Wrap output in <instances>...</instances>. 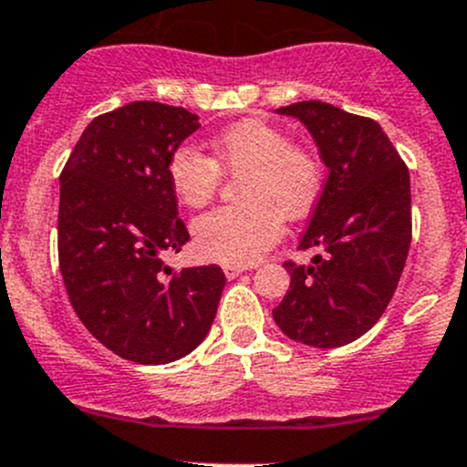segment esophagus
<instances>
[{
  "mask_svg": "<svg viewBox=\"0 0 467 467\" xmlns=\"http://www.w3.org/2000/svg\"><path fill=\"white\" fill-rule=\"evenodd\" d=\"M223 273H225V277H228V280H234V277H237L239 273H244V266H234V264H225Z\"/></svg>",
  "mask_w": 467,
  "mask_h": 467,
  "instance_id": "obj_1",
  "label": "esophagus"
}]
</instances>
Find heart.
Returning <instances> with one entry per match:
<instances>
[{
	"label": "heart",
	"mask_w": 467,
	"mask_h": 467,
	"mask_svg": "<svg viewBox=\"0 0 467 467\" xmlns=\"http://www.w3.org/2000/svg\"><path fill=\"white\" fill-rule=\"evenodd\" d=\"M212 158L182 144L167 164L169 185L181 203H210L221 169L244 173L237 196L242 205L205 212L194 221V242L203 255L244 266L260 260L280 239L282 219H303L321 194V162L305 146L262 119H244L212 138Z\"/></svg>",
	"instance_id": "heart-1"
}]
</instances>
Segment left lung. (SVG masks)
Here are the masks:
<instances>
[{
	"label": "left lung",
	"mask_w": 467,
	"mask_h": 467,
	"mask_svg": "<svg viewBox=\"0 0 467 467\" xmlns=\"http://www.w3.org/2000/svg\"><path fill=\"white\" fill-rule=\"evenodd\" d=\"M277 112L307 126L329 173L298 246L321 255L285 262L291 285L273 318L294 341L341 348L379 321L398 289L411 246L409 169L370 117L323 101Z\"/></svg>",
	"instance_id": "obj_1"
}]
</instances>
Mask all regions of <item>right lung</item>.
Instances as JSON below:
<instances>
[{"label": "right lung", "instance_id": "1", "mask_svg": "<svg viewBox=\"0 0 467 467\" xmlns=\"http://www.w3.org/2000/svg\"><path fill=\"white\" fill-rule=\"evenodd\" d=\"M185 108L133 101L89 121L60 173L58 264L74 312L99 343L135 364L190 355L216 317V264L171 271L190 242L167 164L199 129Z\"/></svg>", "mask_w": 467, "mask_h": 467}]
</instances>
